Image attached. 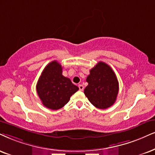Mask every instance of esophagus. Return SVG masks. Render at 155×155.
I'll return each mask as SVG.
<instances>
[{"instance_id":"1","label":"esophagus","mask_w":155,"mask_h":155,"mask_svg":"<svg viewBox=\"0 0 155 155\" xmlns=\"http://www.w3.org/2000/svg\"><path fill=\"white\" fill-rule=\"evenodd\" d=\"M78 87H79V90H80V91H83L84 86H83V85H78Z\"/></svg>"}]
</instances>
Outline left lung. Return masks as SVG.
Segmentation results:
<instances>
[{
    "label": "left lung",
    "mask_w": 155,
    "mask_h": 155,
    "mask_svg": "<svg viewBox=\"0 0 155 155\" xmlns=\"http://www.w3.org/2000/svg\"><path fill=\"white\" fill-rule=\"evenodd\" d=\"M86 81L88 85L84 93L95 107L106 109L116 102L118 82L114 70L106 63L99 62L91 69Z\"/></svg>",
    "instance_id": "8db88e82"
}]
</instances>
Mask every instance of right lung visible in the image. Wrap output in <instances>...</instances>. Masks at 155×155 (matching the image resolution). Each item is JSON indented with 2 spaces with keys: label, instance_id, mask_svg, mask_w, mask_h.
<instances>
[{
  "label": "right lung",
  "instance_id": "obj_1",
  "mask_svg": "<svg viewBox=\"0 0 155 155\" xmlns=\"http://www.w3.org/2000/svg\"><path fill=\"white\" fill-rule=\"evenodd\" d=\"M78 90L70 78L62 75V66L56 60L45 67L37 84V92L42 104L51 110L62 108Z\"/></svg>",
  "mask_w": 155,
  "mask_h": 155
}]
</instances>
